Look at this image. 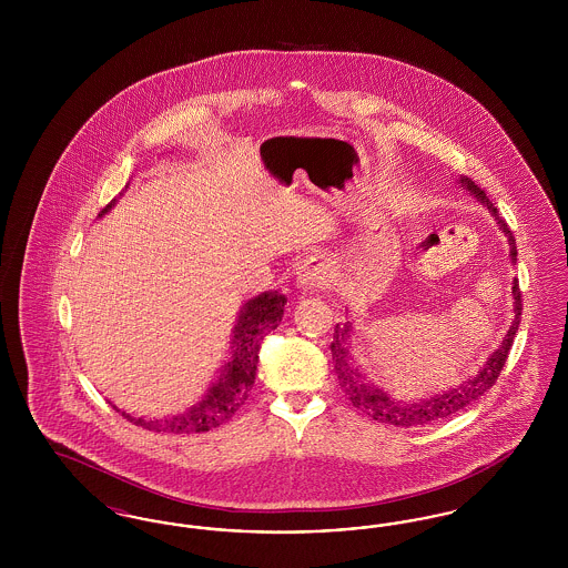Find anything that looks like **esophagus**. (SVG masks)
<instances>
[{"label":"esophagus","mask_w":568,"mask_h":568,"mask_svg":"<svg viewBox=\"0 0 568 568\" xmlns=\"http://www.w3.org/2000/svg\"><path fill=\"white\" fill-rule=\"evenodd\" d=\"M296 281L302 290H324L327 285V271L320 260L311 257L297 268Z\"/></svg>","instance_id":"obj_1"}]
</instances>
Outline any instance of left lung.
Listing matches in <instances>:
<instances>
[{"label":"left lung","instance_id":"left-lung-1","mask_svg":"<svg viewBox=\"0 0 568 568\" xmlns=\"http://www.w3.org/2000/svg\"><path fill=\"white\" fill-rule=\"evenodd\" d=\"M462 187L470 191V195H475L484 206L489 209L491 216L498 221L500 230L505 232L507 241H509V257L511 262H517V246H515L514 232L509 230V225L505 223V219L498 215V211L494 209V204L489 202L486 191L477 187L470 179L462 176L459 179ZM514 322L509 332L505 334L503 343L498 345V349L487 357L484 368L475 375V377L466 378L462 385L445 392V394H436L433 398L426 400H394L389 398L383 389H378L375 385H371L366 377L359 373V368L353 366L352 353H349V338H352V324L343 325V327H334V341L329 345L332 349V359H334V371L338 377V385L343 387V392L347 394V398L352 400V405L359 410H364L368 417H373L375 422L381 424H389L396 428H417L424 424H430L434 419H443L447 415H454L462 410L464 406L473 405L475 400H479L487 389L496 383V378L500 375L511 345H514L515 332L521 322V292H519V283L517 278L514 281Z\"/></svg>","mask_w":568,"mask_h":568}]
</instances>
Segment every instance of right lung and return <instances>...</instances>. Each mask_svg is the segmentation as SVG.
Returning a JSON list of instances; mask_svg holds the SVG:
<instances>
[{
    "instance_id": "add662e5",
    "label": "right lung",
    "mask_w": 568,
    "mask_h": 568,
    "mask_svg": "<svg viewBox=\"0 0 568 568\" xmlns=\"http://www.w3.org/2000/svg\"><path fill=\"white\" fill-rule=\"evenodd\" d=\"M112 206L114 202H110L109 206L102 211V215L109 213ZM285 302L287 297L278 292H264L244 304L239 322L232 329L230 362L221 366L219 377L209 387L204 398L187 408L185 413L165 417V419L132 417L125 410L121 415L134 422L135 426H142L153 433H209L216 426L225 424L248 398V392L255 383L262 341L268 332L276 329V325L281 324Z\"/></svg>"
}]
</instances>
